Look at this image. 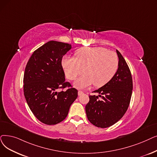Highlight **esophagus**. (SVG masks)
<instances>
[{
  "label": "esophagus",
  "instance_id": "esophagus-1",
  "mask_svg": "<svg viewBox=\"0 0 157 157\" xmlns=\"http://www.w3.org/2000/svg\"><path fill=\"white\" fill-rule=\"evenodd\" d=\"M83 91H81V90H79L78 91V95H82V94H83Z\"/></svg>",
  "mask_w": 157,
  "mask_h": 157
}]
</instances>
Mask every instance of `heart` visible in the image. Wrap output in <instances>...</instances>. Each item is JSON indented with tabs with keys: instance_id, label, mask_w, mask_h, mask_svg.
<instances>
[{
	"instance_id": "obj_1",
	"label": "heart",
	"mask_w": 157,
	"mask_h": 157,
	"mask_svg": "<svg viewBox=\"0 0 157 157\" xmlns=\"http://www.w3.org/2000/svg\"><path fill=\"white\" fill-rule=\"evenodd\" d=\"M75 58L65 57L62 62L68 79L74 80L81 73L85 72L76 80L74 85L85 88L94 83L100 87L109 82L119 68V58L115 53L104 47H82L74 54Z\"/></svg>"
}]
</instances>
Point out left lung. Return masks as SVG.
Returning <instances> with one entry per match:
<instances>
[{"label":"left lung","instance_id":"1","mask_svg":"<svg viewBox=\"0 0 157 157\" xmlns=\"http://www.w3.org/2000/svg\"><path fill=\"white\" fill-rule=\"evenodd\" d=\"M116 52L119 62L117 72L109 82L92 92L99 94V96L89 95V102L85 106L88 121L99 128H108L116 123L123 117L130 103L132 74L123 56L117 50Z\"/></svg>","mask_w":157,"mask_h":157}]
</instances>
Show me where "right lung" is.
I'll list each match as a JSON object with an SVG mask.
<instances>
[{
    "mask_svg": "<svg viewBox=\"0 0 157 157\" xmlns=\"http://www.w3.org/2000/svg\"><path fill=\"white\" fill-rule=\"evenodd\" d=\"M71 45L49 41L35 50L26 65L24 94L30 110L44 124H56L67 116L78 90L66 82L62 65ZM68 87L66 91L64 88ZM58 89L62 90L58 93Z\"/></svg>",
    "mask_w": 157,
    "mask_h": 157,
    "instance_id": "1",
    "label": "right lung"
}]
</instances>
